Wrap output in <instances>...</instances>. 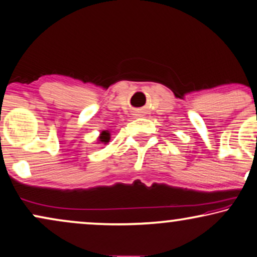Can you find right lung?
<instances>
[{"mask_svg":"<svg viewBox=\"0 0 257 257\" xmlns=\"http://www.w3.org/2000/svg\"><path fill=\"white\" fill-rule=\"evenodd\" d=\"M110 136L111 135H110L109 131H102V133H100L98 136V139H97V141H98V144L106 145L110 141V139H111Z\"/></svg>","mask_w":257,"mask_h":257,"instance_id":"1","label":"right lung"}]
</instances>
